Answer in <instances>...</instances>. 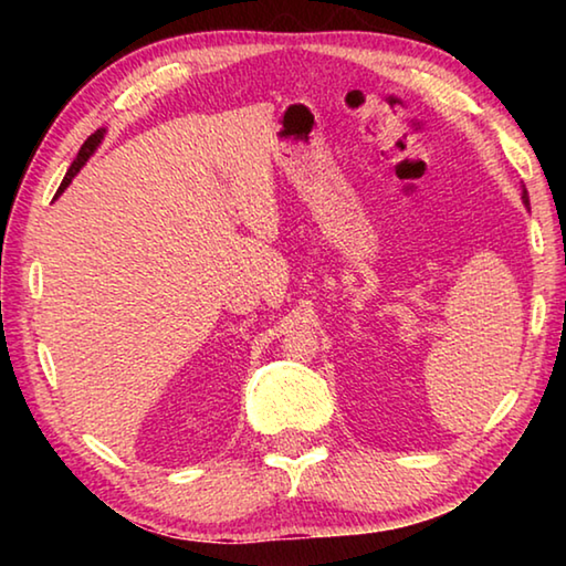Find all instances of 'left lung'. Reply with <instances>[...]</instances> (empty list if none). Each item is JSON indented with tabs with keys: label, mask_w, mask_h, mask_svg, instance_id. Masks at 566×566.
Instances as JSON below:
<instances>
[{
	"label": "left lung",
	"mask_w": 566,
	"mask_h": 566,
	"mask_svg": "<svg viewBox=\"0 0 566 566\" xmlns=\"http://www.w3.org/2000/svg\"><path fill=\"white\" fill-rule=\"evenodd\" d=\"M524 199H526V191H524Z\"/></svg>",
	"instance_id": "8db88e82"
}]
</instances>
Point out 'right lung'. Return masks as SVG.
<instances>
[{
    "instance_id": "obj_1",
    "label": "right lung",
    "mask_w": 566,
    "mask_h": 566,
    "mask_svg": "<svg viewBox=\"0 0 566 566\" xmlns=\"http://www.w3.org/2000/svg\"><path fill=\"white\" fill-rule=\"evenodd\" d=\"M102 137H104V129H97V132H94V134H92V137H87V142H84V145H82V149H80V155H76V159L72 161V167H70V169H66V175H64V179H62V185H60V191H64V187H66V185H70V181L74 179V175H76V171H80V169L84 167V161H87V159H90V155H92V151L99 147V142H102Z\"/></svg>"
}]
</instances>
